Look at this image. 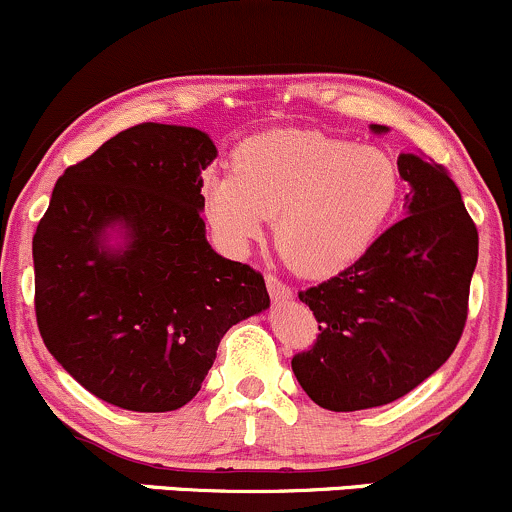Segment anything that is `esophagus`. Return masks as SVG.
<instances>
[{
	"instance_id": "34e87169",
	"label": "esophagus",
	"mask_w": 512,
	"mask_h": 512,
	"mask_svg": "<svg viewBox=\"0 0 512 512\" xmlns=\"http://www.w3.org/2000/svg\"><path fill=\"white\" fill-rule=\"evenodd\" d=\"M266 288H268V293H271L273 303H283V300H291L293 298L291 288H288L283 281H278L276 276H271V273H268V276H266Z\"/></svg>"
}]
</instances>
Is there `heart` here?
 Wrapping results in <instances>:
<instances>
[{
	"label": "heart",
	"instance_id": "obj_1",
	"mask_svg": "<svg viewBox=\"0 0 512 512\" xmlns=\"http://www.w3.org/2000/svg\"><path fill=\"white\" fill-rule=\"evenodd\" d=\"M397 199L399 172L384 152L313 130L258 133L239 145L234 170L202 177L204 217L229 254H244L278 214V251L305 276L352 266Z\"/></svg>",
	"mask_w": 512,
	"mask_h": 512
}]
</instances>
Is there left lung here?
Returning <instances> with one entry per match:
<instances>
[{"instance_id":"8db88e82","label":"left lung","mask_w":512,"mask_h":512,"mask_svg":"<svg viewBox=\"0 0 512 512\" xmlns=\"http://www.w3.org/2000/svg\"><path fill=\"white\" fill-rule=\"evenodd\" d=\"M374 135L384 125H370ZM407 217L350 268L298 293L318 320V342L293 374L318 407L357 412L419 387L456 350L478 261V231L456 182L436 162L402 152Z\"/></svg>"}]
</instances>
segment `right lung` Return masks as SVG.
I'll return each instance as SVG.
<instances>
[{"label": "right lung", "instance_id": "1", "mask_svg": "<svg viewBox=\"0 0 512 512\" xmlns=\"http://www.w3.org/2000/svg\"><path fill=\"white\" fill-rule=\"evenodd\" d=\"M207 133L140 123L68 167L34 234L36 323L103 402L175 412L231 325L271 305L261 273L219 256L202 217Z\"/></svg>", "mask_w": 512, "mask_h": 512}]
</instances>
